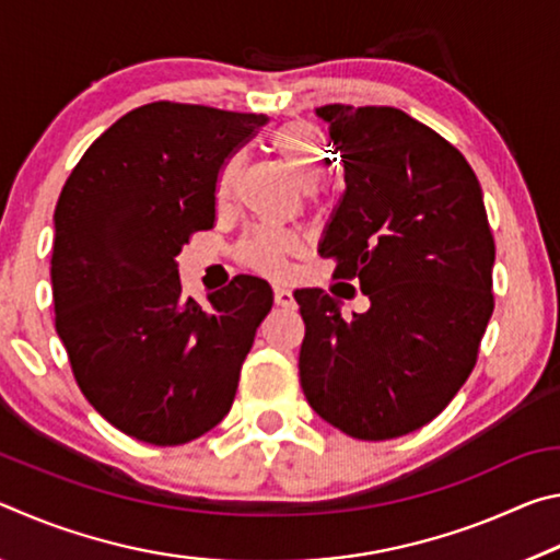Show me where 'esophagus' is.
<instances>
[{"label": "esophagus", "instance_id": "esophagus-1", "mask_svg": "<svg viewBox=\"0 0 560 560\" xmlns=\"http://www.w3.org/2000/svg\"><path fill=\"white\" fill-rule=\"evenodd\" d=\"M273 301H277V306L281 308H296V299H293V293L283 287L273 289Z\"/></svg>", "mask_w": 560, "mask_h": 560}]
</instances>
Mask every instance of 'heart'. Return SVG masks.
Returning <instances> with one entry per match:
<instances>
[{"label":"heart","mask_w":560,"mask_h":560,"mask_svg":"<svg viewBox=\"0 0 560 560\" xmlns=\"http://www.w3.org/2000/svg\"><path fill=\"white\" fill-rule=\"evenodd\" d=\"M273 148L279 150L293 175H296L303 185L314 187L334 165V155H330L324 138L318 136L316 128H311L308 122H287V126L277 130L273 136ZM242 160L232 158L230 163L222 167L220 179H217V197L226 202L234 192L236 177H240ZM299 236L283 230H271V226H257V230L246 232L244 240L240 242V259L246 267L271 273V277H281L287 271L289 257L299 252Z\"/></svg>","instance_id":"obj_1"}]
</instances>
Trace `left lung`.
<instances>
[{
    "label": "left lung",
    "instance_id": "8db88e82",
    "mask_svg": "<svg viewBox=\"0 0 560 560\" xmlns=\"http://www.w3.org/2000/svg\"><path fill=\"white\" fill-rule=\"evenodd\" d=\"M316 116L346 170L318 252L371 308L343 318L324 289L293 291L306 324L301 387L350 438H402L457 395L494 311L481 187L457 148L400 108L330 103Z\"/></svg>",
    "mask_w": 560,
    "mask_h": 560
}]
</instances>
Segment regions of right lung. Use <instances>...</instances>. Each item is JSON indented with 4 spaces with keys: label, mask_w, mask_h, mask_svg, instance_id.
Segmentation results:
<instances>
[{
    "label": "right lung",
    "mask_w": 560,
    "mask_h": 560,
    "mask_svg": "<svg viewBox=\"0 0 560 560\" xmlns=\"http://www.w3.org/2000/svg\"><path fill=\"white\" fill-rule=\"evenodd\" d=\"M267 116L158 101L103 132L54 212L56 334L86 400L158 447L202 438L234 402L273 293L236 277L200 306L177 254L214 226L217 177Z\"/></svg>",
    "instance_id": "obj_1"
}]
</instances>
